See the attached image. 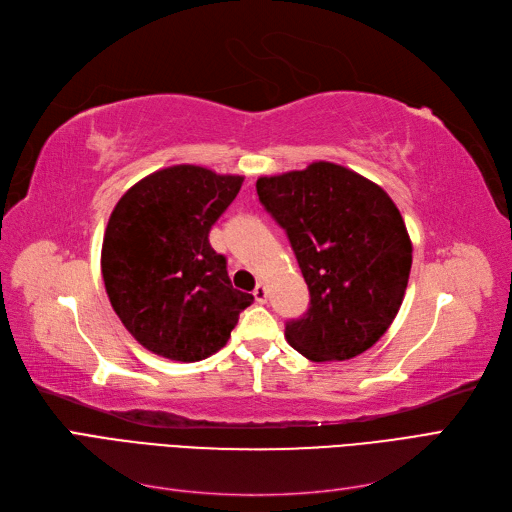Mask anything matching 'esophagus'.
<instances>
[{
  "instance_id": "1",
  "label": "esophagus",
  "mask_w": 512,
  "mask_h": 512,
  "mask_svg": "<svg viewBox=\"0 0 512 512\" xmlns=\"http://www.w3.org/2000/svg\"><path fill=\"white\" fill-rule=\"evenodd\" d=\"M267 286L265 284H258L256 288H254V299H256V303H265L267 301Z\"/></svg>"
}]
</instances>
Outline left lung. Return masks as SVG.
Listing matches in <instances>:
<instances>
[{
  "label": "left lung",
  "mask_w": 512,
  "mask_h": 512,
  "mask_svg": "<svg viewBox=\"0 0 512 512\" xmlns=\"http://www.w3.org/2000/svg\"><path fill=\"white\" fill-rule=\"evenodd\" d=\"M256 192L286 230L309 288L307 312L286 322L288 344L316 363L369 350L395 320L412 267L391 196L333 162L260 177Z\"/></svg>",
  "instance_id": "8db88e82"
}]
</instances>
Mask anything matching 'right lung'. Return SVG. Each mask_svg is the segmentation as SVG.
<instances>
[{
	"label": "right lung",
	"instance_id": "1",
	"mask_svg": "<svg viewBox=\"0 0 512 512\" xmlns=\"http://www.w3.org/2000/svg\"><path fill=\"white\" fill-rule=\"evenodd\" d=\"M243 177L179 164L156 170L119 198L102 243L106 294L123 327L170 361H203L226 346L254 297L232 288L209 230Z\"/></svg>",
	"mask_w": 512,
	"mask_h": 512
}]
</instances>
